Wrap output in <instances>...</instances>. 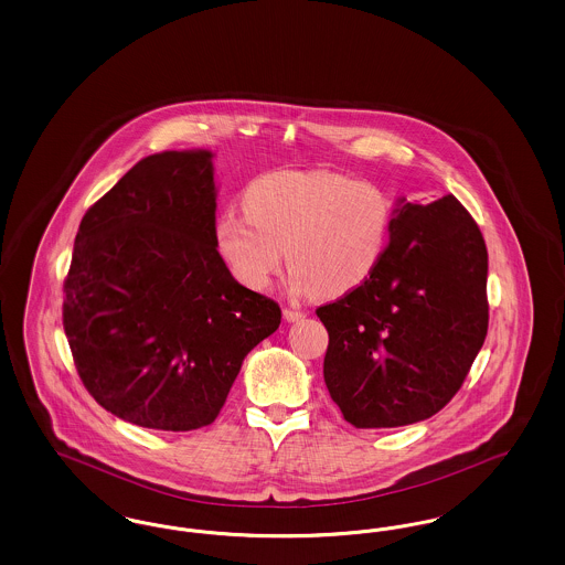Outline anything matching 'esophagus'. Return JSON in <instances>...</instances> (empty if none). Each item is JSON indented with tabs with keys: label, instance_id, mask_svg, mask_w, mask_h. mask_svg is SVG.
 Listing matches in <instances>:
<instances>
[{
	"label": "esophagus",
	"instance_id": "1",
	"mask_svg": "<svg viewBox=\"0 0 565 565\" xmlns=\"http://www.w3.org/2000/svg\"><path fill=\"white\" fill-rule=\"evenodd\" d=\"M284 320L290 323L300 322V320H305V313L296 311V309H284Z\"/></svg>",
	"mask_w": 565,
	"mask_h": 565
}]
</instances>
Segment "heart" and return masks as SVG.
<instances>
[{
	"label": "heart",
	"mask_w": 565,
	"mask_h": 565,
	"mask_svg": "<svg viewBox=\"0 0 565 565\" xmlns=\"http://www.w3.org/2000/svg\"><path fill=\"white\" fill-rule=\"evenodd\" d=\"M242 210L214 222L215 249L233 277L265 290L286 256L296 292L322 298L371 279L394 215L385 190L326 169L265 173L243 190Z\"/></svg>",
	"instance_id": "heart-1"
}]
</instances>
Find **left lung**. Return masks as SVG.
I'll return each instance as SVG.
<instances>
[{
    "label": "left lung",
    "instance_id": "1",
    "mask_svg": "<svg viewBox=\"0 0 565 565\" xmlns=\"http://www.w3.org/2000/svg\"><path fill=\"white\" fill-rule=\"evenodd\" d=\"M328 330L323 381L355 428H398L436 415L483 348L487 247L454 194L396 201L371 279L318 311Z\"/></svg>",
    "mask_w": 565,
    "mask_h": 565
}]
</instances>
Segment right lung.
I'll list each match as a JSON object with an SVG mask.
<instances>
[{
	"label": "right lung",
	"instance_id": "right-lung-1",
	"mask_svg": "<svg viewBox=\"0 0 565 565\" xmlns=\"http://www.w3.org/2000/svg\"><path fill=\"white\" fill-rule=\"evenodd\" d=\"M214 154L169 150L129 169L82 217L63 328L84 387L150 430L210 426L243 360L281 322L214 245Z\"/></svg>",
	"mask_w": 565,
	"mask_h": 565
}]
</instances>
